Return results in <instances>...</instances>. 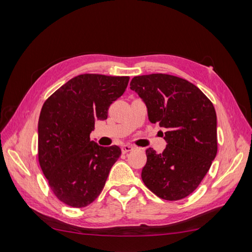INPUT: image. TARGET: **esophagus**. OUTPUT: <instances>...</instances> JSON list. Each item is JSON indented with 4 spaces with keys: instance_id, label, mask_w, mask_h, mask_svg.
Wrapping results in <instances>:
<instances>
[{
    "instance_id": "34e87169",
    "label": "esophagus",
    "mask_w": 252,
    "mask_h": 252,
    "mask_svg": "<svg viewBox=\"0 0 252 252\" xmlns=\"http://www.w3.org/2000/svg\"><path fill=\"white\" fill-rule=\"evenodd\" d=\"M131 150H133V147L131 146V145L126 144V145H123V146H122V152H123V154H127V152L131 151Z\"/></svg>"
}]
</instances>
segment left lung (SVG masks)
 <instances>
[{
    "instance_id": "left-lung-1",
    "label": "left lung",
    "mask_w": 252,
    "mask_h": 252,
    "mask_svg": "<svg viewBox=\"0 0 252 252\" xmlns=\"http://www.w3.org/2000/svg\"><path fill=\"white\" fill-rule=\"evenodd\" d=\"M130 89L146 104L151 123L166 129L162 154L146 150L144 184L163 200L184 199L200 185L217 156L216 109L192 83L170 74L134 77Z\"/></svg>"
}]
</instances>
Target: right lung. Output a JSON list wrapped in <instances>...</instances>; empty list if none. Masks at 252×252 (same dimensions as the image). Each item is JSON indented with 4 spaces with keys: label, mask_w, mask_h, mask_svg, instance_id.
<instances>
[{
    "label": "right lung",
    "mask_w": 252,
    "mask_h": 252,
    "mask_svg": "<svg viewBox=\"0 0 252 252\" xmlns=\"http://www.w3.org/2000/svg\"><path fill=\"white\" fill-rule=\"evenodd\" d=\"M129 77L85 73L55 91L40 113L37 158L58 199L83 208L100 195L122 151L90 141L96 120H106L109 106L125 93Z\"/></svg>",
    "instance_id": "obj_1"
}]
</instances>
